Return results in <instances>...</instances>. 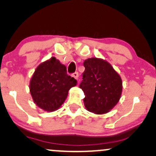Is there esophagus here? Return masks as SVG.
<instances>
[{
	"label": "esophagus",
	"instance_id": "34e87169",
	"mask_svg": "<svg viewBox=\"0 0 156 156\" xmlns=\"http://www.w3.org/2000/svg\"><path fill=\"white\" fill-rule=\"evenodd\" d=\"M72 76H73L74 78H75L76 80H78V77H79L78 72H74V73L72 74Z\"/></svg>",
	"mask_w": 156,
	"mask_h": 156
}]
</instances>
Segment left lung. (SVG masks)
Segmentation results:
<instances>
[{
	"mask_svg": "<svg viewBox=\"0 0 156 156\" xmlns=\"http://www.w3.org/2000/svg\"><path fill=\"white\" fill-rule=\"evenodd\" d=\"M85 67L80 88L84 91V104L96 114L109 112L118 103L122 93V80L110 63L91 57L84 62Z\"/></svg>",
	"mask_w": 156,
	"mask_h": 156,
	"instance_id": "obj_1",
	"label": "left lung"
}]
</instances>
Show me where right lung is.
I'll use <instances>...</instances> for the list:
<instances>
[{"label":"right lung","mask_w":156,"mask_h":156,"mask_svg":"<svg viewBox=\"0 0 156 156\" xmlns=\"http://www.w3.org/2000/svg\"><path fill=\"white\" fill-rule=\"evenodd\" d=\"M77 82L67 74V68L55 57L37 66L30 82V92L38 107L48 112L61 107L68 91Z\"/></svg>","instance_id":"add662e5"}]
</instances>
